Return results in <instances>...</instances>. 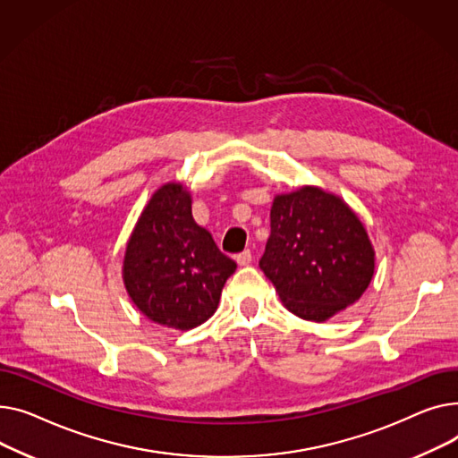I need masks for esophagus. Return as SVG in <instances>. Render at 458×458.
Here are the masks:
<instances>
[{
  "mask_svg": "<svg viewBox=\"0 0 458 458\" xmlns=\"http://www.w3.org/2000/svg\"><path fill=\"white\" fill-rule=\"evenodd\" d=\"M251 260H253L251 250H244V251H242V253H238V255H236V262H238L240 266H248Z\"/></svg>",
  "mask_w": 458,
  "mask_h": 458,
  "instance_id": "obj_1",
  "label": "esophagus"
}]
</instances>
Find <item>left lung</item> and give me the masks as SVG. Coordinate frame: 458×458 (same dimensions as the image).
Listing matches in <instances>:
<instances>
[{"instance_id":"8db88e82","label":"left lung","mask_w":458,"mask_h":458,"mask_svg":"<svg viewBox=\"0 0 458 458\" xmlns=\"http://www.w3.org/2000/svg\"><path fill=\"white\" fill-rule=\"evenodd\" d=\"M270 222L259 266L290 312L326 321L360 298L373 276V250L342 199L303 186L274 199Z\"/></svg>"}]
</instances>
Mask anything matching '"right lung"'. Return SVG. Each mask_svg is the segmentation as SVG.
I'll return each instance as SVG.
<instances>
[{"mask_svg":"<svg viewBox=\"0 0 458 458\" xmlns=\"http://www.w3.org/2000/svg\"><path fill=\"white\" fill-rule=\"evenodd\" d=\"M234 270L236 262L194 222L184 188H158L125 251L123 281L134 305L160 326L192 329L216 310Z\"/></svg>","mask_w":458,"mask_h":458,"instance_id":"add662e5","label":"right lung"}]
</instances>
